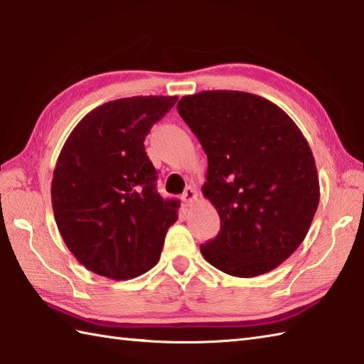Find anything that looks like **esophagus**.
<instances>
[{"label":"esophagus","instance_id":"1","mask_svg":"<svg viewBox=\"0 0 364 364\" xmlns=\"http://www.w3.org/2000/svg\"><path fill=\"white\" fill-rule=\"evenodd\" d=\"M197 189L194 188V186H188L186 189H184V192H183V196H181V202L184 203V205H191L192 202H194V200L197 198Z\"/></svg>","mask_w":364,"mask_h":364}]
</instances>
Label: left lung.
<instances>
[{
	"label": "left lung",
	"mask_w": 364,
	"mask_h": 364,
	"mask_svg": "<svg viewBox=\"0 0 364 364\" xmlns=\"http://www.w3.org/2000/svg\"><path fill=\"white\" fill-rule=\"evenodd\" d=\"M181 119L208 156L203 196L220 231L200 245L222 272L250 278L280 266L304 241L319 205L306 139L283 109L239 90L183 97Z\"/></svg>",
	"instance_id": "left-lung-1"
}]
</instances>
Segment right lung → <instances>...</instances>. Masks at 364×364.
Listing matches in <instances>:
<instances>
[{
	"label": "right lung",
	"mask_w": 364,
	"mask_h": 364,
	"mask_svg": "<svg viewBox=\"0 0 364 364\" xmlns=\"http://www.w3.org/2000/svg\"><path fill=\"white\" fill-rule=\"evenodd\" d=\"M176 100L105 103L75 127L60 150L51 181L54 219L68 250L92 272L128 280L159 261L180 202L158 194L144 141Z\"/></svg>",
	"instance_id": "obj_1"
}]
</instances>
